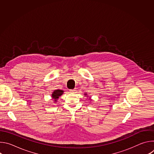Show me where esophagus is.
Listing matches in <instances>:
<instances>
[{
	"label": "esophagus",
	"instance_id": "obj_1",
	"mask_svg": "<svg viewBox=\"0 0 154 154\" xmlns=\"http://www.w3.org/2000/svg\"><path fill=\"white\" fill-rule=\"evenodd\" d=\"M76 91L75 89H73V90H71V93H75V91Z\"/></svg>",
	"mask_w": 154,
	"mask_h": 154
}]
</instances>
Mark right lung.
<instances>
[{"mask_svg":"<svg viewBox=\"0 0 154 154\" xmlns=\"http://www.w3.org/2000/svg\"><path fill=\"white\" fill-rule=\"evenodd\" d=\"M63 93V91L62 90H55L54 91V92H53V94H52V97L54 98L55 100V101L57 100V99H58L59 96H61Z\"/></svg>","mask_w":154,"mask_h":154,"instance_id":"right-lung-1","label":"right lung"}]
</instances>
